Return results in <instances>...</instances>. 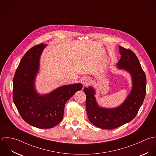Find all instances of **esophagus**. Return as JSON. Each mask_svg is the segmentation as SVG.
Instances as JSON below:
<instances>
[{"mask_svg": "<svg viewBox=\"0 0 156 156\" xmlns=\"http://www.w3.org/2000/svg\"><path fill=\"white\" fill-rule=\"evenodd\" d=\"M91 82V79L89 78V77H84V79H83L82 80V83H83V86H87Z\"/></svg>", "mask_w": 156, "mask_h": 156, "instance_id": "34e87169", "label": "esophagus"}]
</instances>
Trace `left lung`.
Here are the masks:
<instances>
[{
    "label": "left lung",
    "mask_w": 156,
    "mask_h": 156,
    "mask_svg": "<svg viewBox=\"0 0 156 156\" xmlns=\"http://www.w3.org/2000/svg\"><path fill=\"white\" fill-rule=\"evenodd\" d=\"M119 51L121 58L117 64V68L128 71L133 81L132 90L125 102L115 108H101L96 102L94 89L90 87L84 88L88 117L94 125L102 129H114L132 120L146 94V76L138 58L131 50L121 46Z\"/></svg>",
    "instance_id": "left-lung-1"
}]
</instances>
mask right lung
Wrapping results in <instances>:
<instances>
[{"label": "right lung", "mask_w": 156, "mask_h": 156, "mask_svg": "<svg viewBox=\"0 0 156 156\" xmlns=\"http://www.w3.org/2000/svg\"><path fill=\"white\" fill-rule=\"evenodd\" d=\"M46 45H37L26 52L13 78L12 99L19 114L27 123L42 129L58 124L63 119L66 102L82 88L81 83H76L60 87L46 95L37 93L34 80Z\"/></svg>", "instance_id": "obj_1"}]
</instances>
